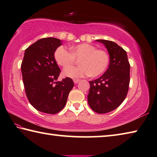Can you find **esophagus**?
<instances>
[{
    "instance_id": "obj_1",
    "label": "esophagus",
    "mask_w": 157,
    "mask_h": 157,
    "mask_svg": "<svg viewBox=\"0 0 157 157\" xmlns=\"http://www.w3.org/2000/svg\"><path fill=\"white\" fill-rule=\"evenodd\" d=\"M80 81L79 80V79H74L73 80V81H74V84H76V83H78V82Z\"/></svg>"
}]
</instances>
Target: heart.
<instances>
[{
	"label": "heart",
	"instance_id": "b5f03b06",
	"mask_svg": "<svg viewBox=\"0 0 157 157\" xmlns=\"http://www.w3.org/2000/svg\"><path fill=\"white\" fill-rule=\"evenodd\" d=\"M70 49V52L65 47L59 46L54 54L57 64L65 68L63 74L66 77L80 78L88 75L97 77L105 72L108 67L109 56L103 49H97L89 43L78 44ZM76 59L79 60L80 66L69 68L75 64Z\"/></svg>",
	"mask_w": 157,
	"mask_h": 157
}]
</instances>
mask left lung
Returning <instances> with one entry per match:
<instances>
[{
	"mask_svg": "<svg viewBox=\"0 0 157 157\" xmlns=\"http://www.w3.org/2000/svg\"><path fill=\"white\" fill-rule=\"evenodd\" d=\"M105 45L109 65L100 78L90 81L87 101L93 111L105 114L117 108L125 100L130 84V65L126 52L110 40H97Z\"/></svg>",
	"mask_w": 157,
	"mask_h": 157,
	"instance_id": "obj_1",
	"label": "left lung"
}]
</instances>
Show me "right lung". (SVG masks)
Here are the masks:
<instances>
[{
    "label": "right lung",
    "instance_id": "obj_1",
    "mask_svg": "<svg viewBox=\"0 0 157 157\" xmlns=\"http://www.w3.org/2000/svg\"><path fill=\"white\" fill-rule=\"evenodd\" d=\"M61 42L52 37L37 40L25 49L21 63L27 97L35 109L44 113L54 114L62 110L74 86L69 77L56 82L60 70L54 54Z\"/></svg>",
    "mask_w": 157,
    "mask_h": 157
}]
</instances>
